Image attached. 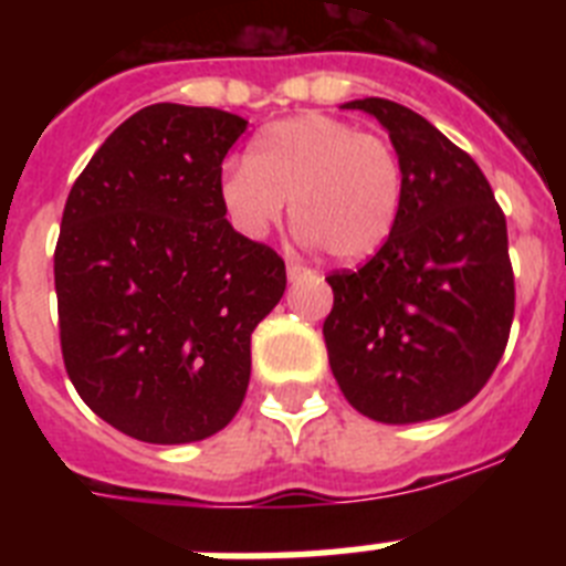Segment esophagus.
<instances>
[{"label":"esophagus","instance_id":"esophagus-1","mask_svg":"<svg viewBox=\"0 0 566 566\" xmlns=\"http://www.w3.org/2000/svg\"><path fill=\"white\" fill-rule=\"evenodd\" d=\"M286 274H289V280L312 277V274H314V269L303 266V263H297V260H289V263H286Z\"/></svg>","mask_w":566,"mask_h":566}]
</instances>
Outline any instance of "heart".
I'll return each instance as SVG.
<instances>
[{"instance_id": "obj_1", "label": "heart", "mask_w": 566, "mask_h": 566, "mask_svg": "<svg viewBox=\"0 0 566 566\" xmlns=\"http://www.w3.org/2000/svg\"><path fill=\"white\" fill-rule=\"evenodd\" d=\"M218 192L229 221L249 238L277 227L292 201L303 238L337 260H363L397 227L402 164L385 135L303 113L258 133L249 158H229Z\"/></svg>"}]
</instances>
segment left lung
<instances>
[{
	"mask_svg": "<svg viewBox=\"0 0 566 566\" xmlns=\"http://www.w3.org/2000/svg\"><path fill=\"white\" fill-rule=\"evenodd\" d=\"M402 164L397 227L359 269L328 274L323 323L339 391L363 417L408 424L459 411L496 371L516 283L507 221L488 178L431 122L388 98H357Z\"/></svg>",
	"mask_w": 566,
	"mask_h": 566,
	"instance_id": "1",
	"label": "left lung"
}]
</instances>
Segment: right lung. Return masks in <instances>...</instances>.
<instances>
[{
    "mask_svg": "<svg viewBox=\"0 0 566 566\" xmlns=\"http://www.w3.org/2000/svg\"><path fill=\"white\" fill-rule=\"evenodd\" d=\"M247 129L214 107L129 115L67 195L53 274L70 382L104 422L153 444L232 422L252 332L286 292V263L234 232L221 164Z\"/></svg>",
    "mask_w": 566,
    "mask_h": 566,
    "instance_id": "1",
    "label": "right lung"
}]
</instances>
